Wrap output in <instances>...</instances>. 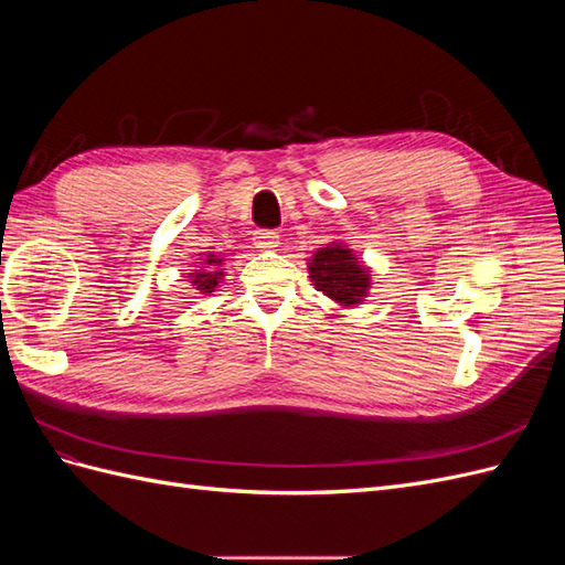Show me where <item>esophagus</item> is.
<instances>
[{"instance_id":"34e87169","label":"esophagus","mask_w":565,"mask_h":565,"mask_svg":"<svg viewBox=\"0 0 565 565\" xmlns=\"http://www.w3.org/2000/svg\"><path fill=\"white\" fill-rule=\"evenodd\" d=\"M256 249H276L280 245V235L276 231H259L254 235Z\"/></svg>"}]
</instances>
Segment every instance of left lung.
<instances>
[{
    "label": "left lung",
    "instance_id": "obj_1",
    "mask_svg": "<svg viewBox=\"0 0 565 565\" xmlns=\"http://www.w3.org/2000/svg\"><path fill=\"white\" fill-rule=\"evenodd\" d=\"M309 273L318 292L339 306H347V309L363 303L372 285L370 268L344 243H330L328 247L313 252Z\"/></svg>",
    "mask_w": 565,
    "mask_h": 565
}]
</instances>
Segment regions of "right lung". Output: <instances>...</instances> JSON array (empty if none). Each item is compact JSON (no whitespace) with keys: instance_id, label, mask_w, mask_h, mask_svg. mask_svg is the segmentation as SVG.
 Instances as JSON below:
<instances>
[{"instance_id":"1","label":"right lung","mask_w":565,"mask_h":565,"mask_svg":"<svg viewBox=\"0 0 565 565\" xmlns=\"http://www.w3.org/2000/svg\"><path fill=\"white\" fill-rule=\"evenodd\" d=\"M224 264V259L216 254H207L204 256L202 266L195 273H188V278H191V285L198 289L200 295H212L214 289L218 287L221 278H224V268H218Z\"/></svg>"}]
</instances>
